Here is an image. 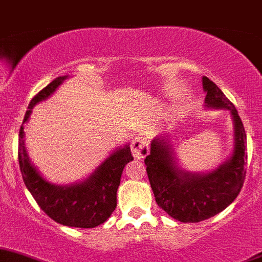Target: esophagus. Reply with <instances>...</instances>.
<instances>
[{"instance_id":"1","label":"esophagus","mask_w":262,"mask_h":262,"mask_svg":"<svg viewBox=\"0 0 262 262\" xmlns=\"http://www.w3.org/2000/svg\"><path fill=\"white\" fill-rule=\"evenodd\" d=\"M131 151L132 155L136 159H144L149 154V144H147L146 139L141 135L135 136L134 140H132Z\"/></svg>"}]
</instances>
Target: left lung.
<instances>
[{
    "label": "left lung",
    "mask_w": 262,
    "mask_h": 262,
    "mask_svg": "<svg viewBox=\"0 0 262 262\" xmlns=\"http://www.w3.org/2000/svg\"><path fill=\"white\" fill-rule=\"evenodd\" d=\"M207 108L231 112L234 144L231 156L209 172H190L178 165L170 141L155 137L145 159L147 177L160 208L180 222H201L218 214L237 198L246 177V132L236 107L207 77L202 78Z\"/></svg>",
    "instance_id": "1"
}]
</instances>
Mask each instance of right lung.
I'll list each match as a JSON object with an SVG mask.
<instances>
[{"label": "right lung", "mask_w": 262, "mask_h": 262, "mask_svg": "<svg viewBox=\"0 0 262 262\" xmlns=\"http://www.w3.org/2000/svg\"><path fill=\"white\" fill-rule=\"evenodd\" d=\"M67 78H55L31 99L18 134V164L26 188L51 220L69 227L93 228L106 222L117 206V189L123 168L134 160L130 146L125 145L113 151L87 179L69 185L48 182L31 164L25 147L24 123L28 122L32 108L49 98Z\"/></svg>", "instance_id": "right-lung-1"}]
</instances>
